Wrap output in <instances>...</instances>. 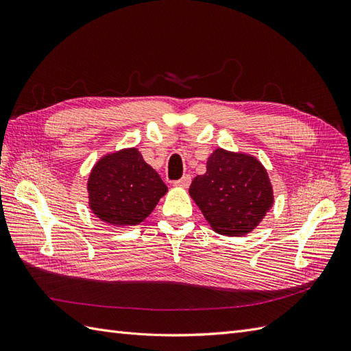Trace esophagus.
Listing matches in <instances>:
<instances>
[{
	"mask_svg": "<svg viewBox=\"0 0 351 351\" xmlns=\"http://www.w3.org/2000/svg\"><path fill=\"white\" fill-rule=\"evenodd\" d=\"M190 183H192V177H190L189 174L183 176L180 180H177V182H174V186H178V187H184L187 189L190 186Z\"/></svg>",
	"mask_w": 351,
	"mask_h": 351,
	"instance_id": "obj_1",
	"label": "esophagus"
}]
</instances>
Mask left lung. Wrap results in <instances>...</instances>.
<instances>
[{
  "mask_svg": "<svg viewBox=\"0 0 351 351\" xmlns=\"http://www.w3.org/2000/svg\"><path fill=\"white\" fill-rule=\"evenodd\" d=\"M189 193L218 234L240 237L256 227L274 204L267 169L256 158L217 149L206 173L197 176Z\"/></svg>",
  "mask_w": 351,
  "mask_h": 351,
  "instance_id": "obj_1",
  "label": "left lung"
}]
</instances>
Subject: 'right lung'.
Returning a JSON list of instances; mask_svg holds the SVG:
<instances>
[{
  "label": "right lung",
  "mask_w": 351,
  "mask_h": 351,
  "mask_svg": "<svg viewBox=\"0 0 351 351\" xmlns=\"http://www.w3.org/2000/svg\"><path fill=\"white\" fill-rule=\"evenodd\" d=\"M167 186L132 147L104 156L88 182L89 206L111 226H137L167 193Z\"/></svg>",
  "instance_id": "obj_1"
}]
</instances>
